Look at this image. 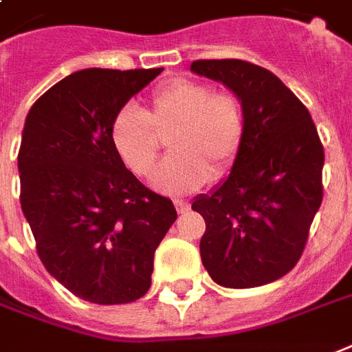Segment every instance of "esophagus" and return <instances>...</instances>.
Here are the masks:
<instances>
[{
	"mask_svg": "<svg viewBox=\"0 0 352 352\" xmlns=\"http://www.w3.org/2000/svg\"><path fill=\"white\" fill-rule=\"evenodd\" d=\"M173 205H175V208H177V212H179V214H184V212H188V208H190V205H188L186 201L177 199Z\"/></svg>",
	"mask_w": 352,
	"mask_h": 352,
	"instance_id": "1",
	"label": "esophagus"
}]
</instances>
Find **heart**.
Returning a JSON list of instances; mask_svg holds the SVG:
<instances>
[{
	"label": "heart",
	"mask_w": 352,
	"mask_h": 352,
	"mask_svg": "<svg viewBox=\"0 0 352 352\" xmlns=\"http://www.w3.org/2000/svg\"><path fill=\"white\" fill-rule=\"evenodd\" d=\"M245 133L243 112L230 94L195 80L179 79L153 94L149 111L125 104L111 122V144L125 168L140 177L151 173L168 138L171 155L153 173L158 192L186 195L208 179L225 175L240 153Z\"/></svg>",
	"instance_id": "heart-1"
}]
</instances>
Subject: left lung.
I'll return each instance as SVG.
<instances>
[{"label":"left lung","instance_id":"1","mask_svg":"<svg viewBox=\"0 0 352 352\" xmlns=\"http://www.w3.org/2000/svg\"><path fill=\"white\" fill-rule=\"evenodd\" d=\"M190 69L229 88L245 123L229 175L192 203L206 223L201 260L223 288L270 284L301 258L321 206L325 155L318 129L270 69L238 58L195 60Z\"/></svg>","mask_w":352,"mask_h":352}]
</instances>
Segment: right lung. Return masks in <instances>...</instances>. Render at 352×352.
Wrapping results in <instances>:
<instances>
[{
    "instance_id": "right-lung-1",
    "label": "right lung",
    "mask_w": 352,
    "mask_h": 352,
    "mask_svg": "<svg viewBox=\"0 0 352 352\" xmlns=\"http://www.w3.org/2000/svg\"><path fill=\"white\" fill-rule=\"evenodd\" d=\"M162 68L79 69L36 99L18 153L20 203L47 272L96 305L147 294L153 256L177 219L112 149L111 122Z\"/></svg>"
}]
</instances>
